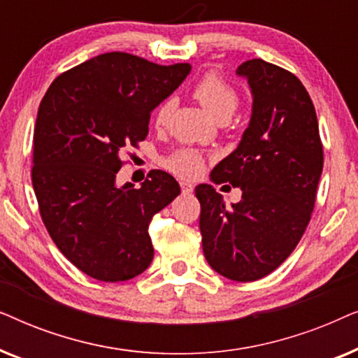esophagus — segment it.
I'll return each instance as SVG.
<instances>
[{
  "instance_id": "34e87169",
  "label": "esophagus",
  "mask_w": 358,
  "mask_h": 358,
  "mask_svg": "<svg viewBox=\"0 0 358 358\" xmlns=\"http://www.w3.org/2000/svg\"><path fill=\"white\" fill-rule=\"evenodd\" d=\"M180 189H182V194H190L194 190V185L190 182H180Z\"/></svg>"
}]
</instances>
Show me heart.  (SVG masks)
<instances>
[{
    "label": "heart",
    "instance_id": "heart-1",
    "mask_svg": "<svg viewBox=\"0 0 358 358\" xmlns=\"http://www.w3.org/2000/svg\"><path fill=\"white\" fill-rule=\"evenodd\" d=\"M194 96L197 97L203 109L213 115L218 117L228 115L231 117L236 110L239 96L233 86H229L227 81L222 80L217 73H207L200 78V81L194 87ZM174 102L173 99H164L155 110V124L156 127H164L169 122V117L173 114ZM166 169L171 173L180 176V178H195L202 171V156L195 150L180 148L174 151L168 159L164 161Z\"/></svg>",
    "mask_w": 358,
    "mask_h": 358
}]
</instances>
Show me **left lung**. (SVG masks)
<instances>
[{
    "mask_svg": "<svg viewBox=\"0 0 358 358\" xmlns=\"http://www.w3.org/2000/svg\"><path fill=\"white\" fill-rule=\"evenodd\" d=\"M252 92V114L238 148L210 179L241 189L224 205L210 184L195 187L210 267L234 282L268 275L293 252L311 220L322 173L315 106L293 73L254 58L238 66Z\"/></svg>",
    "mask_w": 358,
    "mask_h": 358,
    "instance_id": "1",
    "label": "left lung"
}]
</instances>
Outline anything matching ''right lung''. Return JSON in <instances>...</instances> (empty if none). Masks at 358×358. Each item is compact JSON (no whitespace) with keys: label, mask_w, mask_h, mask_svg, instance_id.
Masks as SVG:
<instances>
[{"label":"right lung","mask_w":358,"mask_h":358,"mask_svg":"<svg viewBox=\"0 0 358 358\" xmlns=\"http://www.w3.org/2000/svg\"><path fill=\"white\" fill-rule=\"evenodd\" d=\"M189 63L163 66L102 53L62 73L38 106L32 185L42 222L63 256L101 282L130 280L153 261L148 227L180 194L155 169L119 187L122 155L148 135L151 110L178 90Z\"/></svg>","instance_id":"add662e5"}]
</instances>
